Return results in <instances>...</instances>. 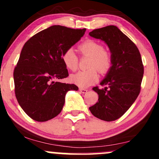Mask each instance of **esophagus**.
Returning a JSON list of instances; mask_svg holds the SVG:
<instances>
[{"label": "esophagus", "instance_id": "obj_1", "mask_svg": "<svg viewBox=\"0 0 159 159\" xmlns=\"http://www.w3.org/2000/svg\"><path fill=\"white\" fill-rule=\"evenodd\" d=\"M79 91H81V93H86L87 92H88V90L84 89V88H79Z\"/></svg>", "mask_w": 159, "mask_h": 159}]
</instances>
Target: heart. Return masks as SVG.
<instances>
[{
	"instance_id": "heart-1",
	"label": "heart",
	"mask_w": 159,
	"mask_h": 159,
	"mask_svg": "<svg viewBox=\"0 0 159 159\" xmlns=\"http://www.w3.org/2000/svg\"><path fill=\"white\" fill-rule=\"evenodd\" d=\"M78 49L83 55L91 57L88 64V68H91L71 75L70 81L81 88H88L98 81L99 75L96 68L101 74L109 71L112 63L111 56L103 50L101 43L93 39L83 42L78 46ZM61 59L67 69L74 71L78 68V57L72 49H67L62 54Z\"/></svg>"
}]
</instances>
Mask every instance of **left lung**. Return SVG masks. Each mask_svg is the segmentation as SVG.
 <instances>
[{
    "label": "left lung",
    "instance_id": "8db88e82",
    "mask_svg": "<svg viewBox=\"0 0 159 159\" xmlns=\"http://www.w3.org/2000/svg\"><path fill=\"white\" fill-rule=\"evenodd\" d=\"M89 35L104 42L111 53V67L101 84L93 90L98 94V102L90 107L98 119L113 121L129 110L140 92L144 68L136 45L116 26L93 30Z\"/></svg>",
    "mask_w": 159,
    "mask_h": 159
}]
</instances>
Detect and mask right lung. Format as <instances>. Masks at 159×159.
<instances>
[{
  "label": "right lung",
  "mask_w": 159,
  "mask_h": 159,
  "mask_svg": "<svg viewBox=\"0 0 159 159\" xmlns=\"http://www.w3.org/2000/svg\"><path fill=\"white\" fill-rule=\"evenodd\" d=\"M86 29L75 30L55 25L40 31L23 46L13 71L15 94L23 111L38 122L61 113L66 95L75 84L58 79L68 76L61 56L78 43Z\"/></svg>",
  "instance_id": "obj_1"
}]
</instances>
